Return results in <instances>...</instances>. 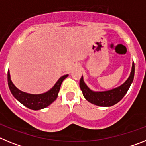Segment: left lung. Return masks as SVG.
<instances>
[{"instance_id": "8db88e82", "label": "left lung", "mask_w": 146, "mask_h": 146, "mask_svg": "<svg viewBox=\"0 0 146 146\" xmlns=\"http://www.w3.org/2000/svg\"><path fill=\"white\" fill-rule=\"evenodd\" d=\"M134 76V63H132V68L130 76L127 80L120 87L107 91L95 92L91 90L84 82L83 76H82L79 82V86L83 92L84 97L89 102L100 106H111L118 103L126 94L131 86Z\"/></svg>"}]
</instances>
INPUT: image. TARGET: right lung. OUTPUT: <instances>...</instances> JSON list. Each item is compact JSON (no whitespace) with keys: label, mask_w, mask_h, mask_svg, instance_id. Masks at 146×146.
Here are the masks:
<instances>
[{"label":"right lung","mask_w":146,"mask_h":146,"mask_svg":"<svg viewBox=\"0 0 146 146\" xmlns=\"http://www.w3.org/2000/svg\"><path fill=\"white\" fill-rule=\"evenodd\" d=\"M68 76V75H64L59 78L57 82L55 84V85L48 92L42 93V94L34 95L26 93V92H23L17 89L14 85V84L11 80L9 71H8V74H7L8 85L12 94L19 102L32 110H42V109L45 108L50 104H51L57 98L61 84L64 78H66Z\"/></svg>","instance_id":"obj_1"}]
</instances>
